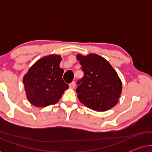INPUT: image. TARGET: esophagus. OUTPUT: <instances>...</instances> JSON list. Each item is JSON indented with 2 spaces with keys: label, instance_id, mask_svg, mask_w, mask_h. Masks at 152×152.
I'll use <instances>...</instances> for the list:
<instances>
[{
  "label": "esophagus",
  "instance_id": "34e87169",
  "mask_svg": "<svg viewBox=\"0 0 152 152\" xmlns=\"http://www.w3.org/2000/svg\"><path fill=\"white\" fill-rule=\"evenodd\" d=\"M69 87H70V88H72V89L75 88V82H72V83H70V84H69Z\"/></svg>",
  "mask_w": 152,
  "mask_h": 152
}]
</instances>
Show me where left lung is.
<instances>
[{"label":"left lung","mask_w":152,"mask_h":152,"mask_svg":"<svg viewBox=\"0 0 152 152\" xmlns=\"http://www.w3.org/2000/svg\"><path fill=\"white\" fill-rule=\"evenodd\" d=\"M84 77L76 89L81 103L96 111H107L117 104L122 93V82L109 62L96 54L77 55Z\"/></svg>","instance_id":"8db88e82"}]
</instances>
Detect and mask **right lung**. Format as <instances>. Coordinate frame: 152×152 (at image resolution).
<instances>
[{"label":"right lung","mask_w":152,"mask_h":152,"mask_svg":"<svg viewBox=\"0 0 152 152\" xmlns=\"http://www.w3.org/2000/svg\"><path fill=\"white\" fill-rule=\"evenodd\" d=\"M61 57L50 55L41 58L31 66L23 79L27 99L37 107L55 104L68 85L64 82V70L59 67Z\"/></svg>","instance_id":"1"}]
</instances>
